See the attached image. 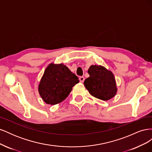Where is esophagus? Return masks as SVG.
Returning a JSON list of instances; mask_svg holds the SVG:
<instances>
[{"mask_svg":"<svg viewBox=\"0 0 152 152\" xmlns=\"http://www.w3.org/2000/svg\"><path fill=\"white\" fill-rule=\"evenodd\" d=\"M84 80H85V79H84V77H79V80H80V82H82H82H84Z\"/></svg>","mask_w":152,"mask_h":152,"instance_id":"34e87169","label":"esophagus"}]
</instances>
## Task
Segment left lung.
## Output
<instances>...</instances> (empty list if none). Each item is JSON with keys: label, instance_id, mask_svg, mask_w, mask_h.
<instances>
[{"label": "left lung", "instance_id": "obj_1", "mask_svg": "<svg viewBox=\"0 0 152 152\" xmlns=\"http://www.w3.org/2000/svg\"><path fill=\"white\" fill-rule=\"evenodd\" d=\"M88 73L89 77L84 84L91 95L107 101L113 98L117 92L116 81L113 73L101 65H91Z\"/></svg>", "mask_w": 152, "mask_h": 152}]
</instances>
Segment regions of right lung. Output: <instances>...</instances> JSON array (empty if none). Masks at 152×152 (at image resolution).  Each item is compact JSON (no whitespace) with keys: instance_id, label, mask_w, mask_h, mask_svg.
Segmentation results:
<instances>
[{"instance_id":"1","label":"right lung","mask_w":152,"mask_h":152,"mask_svg":"<svg viewBox=\"0 0 152 152\" xmlns=\"http://www.w3.org/2000/svg\"><path fill=\"white\" fill-rule=\"evenodd\" d=\"M79 82L75 74L63 63H50L45 68L38 90L44 102L54 105L62 102Z\"/></svg>"}]
</instances>
